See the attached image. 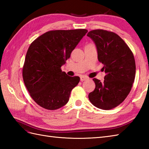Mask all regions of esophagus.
Masks as SVG:
<instances>
[{"label":"esophagus","mask_w":149,"mask_h":149,"mask_svg":"<svg viewBox=\"0 0 149 149\" xmlns=\"http://www.w3.org/2000/svg\"><path fill=\"white\" fill-rule=\"evenodd\" d=\"M87 79H88V77H86V76H81V81H83L86 80Z\"/></svg>","instance_id":"1"}]
</instances>
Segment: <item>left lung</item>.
<instances>
[{"mask_svg":"<svg viewBox=\"0 0 149 149\" xmlns=\"http://www.w3.org/2000/svg\"><path fill=\"white\" fill-rule=\"evenodd\" d=\"M87 36L95 43L98 59L104 65L106 73L103 82L93 79L95 88L88 98L98 108L111 109L120 105L131 90L136 74L134 55L115 33L96 29L90 31Z\"/></svg>","mask_w":149,"mask_h":149,"instance_id":"8db88e82","label":"left lung"}]
</instances>
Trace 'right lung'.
Wrapping results in <instances>:
<instances>
[{"instance_id":"right-lung-1","label":"right lung","mask_w":149,"mask_h":149,"mask_svg":"<svg viewBox=\"0 0 149 149\" xmlns=\"http://www.w3.org/2000/svg\"><path fill=\"white\" fill-rule=\"evenodd\" d=\"M87 32L84 29L50 31L31 44L22 76L31 97L40 106L55 110L68 102L80 77L68 76L61 67Z\"/></svg>"}]
</instances>
